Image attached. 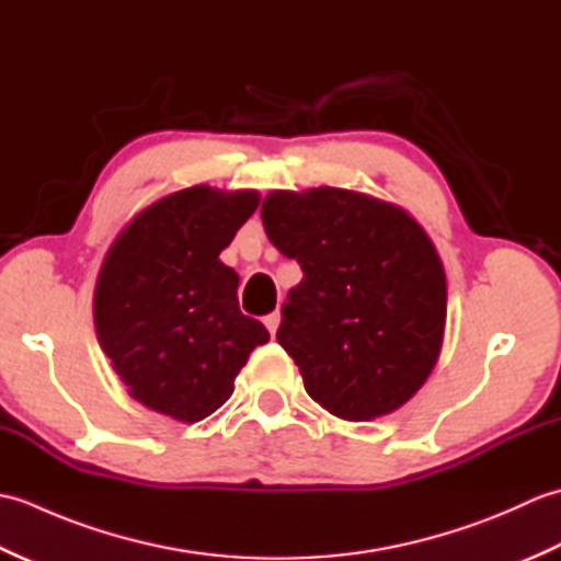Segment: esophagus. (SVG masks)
<instances>
[{"mask_svg": "<svg viewBox=\"0 0 561 561\" xmlns=\"http://www.w3.org/2000/svg\"><path fill=\"white\" fill-rule=\"evenodd\" d=\"M262 323H265V328L270 330V335L274 337V332H277L279 323H282V313H279V308H277V311H274V313L265 316V320H262Z\"/></svg>", "mask_w": 561, "mask_h": 561, "instance_id": "1", "label": "esophagus"}]
</instances>
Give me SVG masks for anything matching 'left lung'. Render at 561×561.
<instances>
[{"instance_id": "left-lung-1", "label": "left lung", "mask_w": 561, "mask_h": 561, "mask_svg": "<svg viewBox=\"0 0 561 561\" xmlns=\"http://www.w3.org/2000/svg\"><path fill=\"white\" fill-rule=\"evenodd\" d=\"M260 217L304 270L277 342L308 396L347 422L402 408L444 344L446 272L432 238L398 205L328 185L272 190Z\"/></svg>"}]
</instances>
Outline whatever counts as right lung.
Segmentation results:
<instances>
[{"mask_svg":"<svg viewBox=\"0 0 561 561\" xmlns=\"http://www.w3.org/2000/svg\"><path fill=\"white\" fill-rule=\"evenodd\" d=\"M260 205L255 190L193 185L141 209L117 233L93 291V323L127 392L195 424L231 398L250 352L270 340L238 308L219 260Z\"/></svg>","mask_w":561,"mask_h":561,"instance_id":"1","label":"right lung"}]
</instances>
